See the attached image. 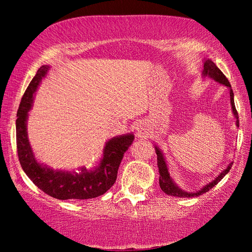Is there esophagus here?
Wrapping results in <instances>:
<instances>
[{"mask_svg":"<svg viewBox=\"0 0 252 252\" xmlns=\"http://www.w3.org/2000/svg\"><path fill=\"white\" fill-rule=\"evenodd\" d=\"M135 131H136V135L138 137L144 136V134L146 133V127H145V126H144V123H142V122L137 123V125L135 126Z\"/></svg>","mask_w":252,"mask_h":252,"instance_id":"34e87169","label":"esophagus"}]
</instances>
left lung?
Listing matches in <instances>:
<instances>
[{"label": "left lung", "instance_id": "obj_1", "mask_svg": "<svg viewBox=\"0 0 252 252\" xmlns=\"http://www.w3.org/2000/svg\"><path fill=\"white\" fill-rule=\"evenodd\" d=\"M202 76L203 77H209L215 80V81L221 83L223 85H225L229 89V96H231V105H232V109H233V114L236 118V126H239V120H238V114H237V110L235 108V103H234V93H233V90L231 87V83L228 82L227 78L224 76L223 72L219 69L216 63L211 62L210 60H206L205 63H203V71H202ZM156 154H157V164H158V169H159V185H160V189H162L163 192H165L167 195L170 196H174V197H182V198H185V197H197V196H200L203 192H207L210 190L213 186H216L219 182H220L224 176H225L228 171L231 170L232 168V164L233 162L228 163L227 168L225 170H223L222 172L219 174L217 178L213 180L210 183H208L207 185H205L202 187L201 189L197 190L196 192H189L186 190L181 189L180 187L174 183V181L170 178V174L168 172V167H167V163H165V160L163 155L161 153V151L156 146Z\"/></svg>", "mask_w": 252, "mask_h": 252}]
</instances>
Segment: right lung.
Listing matches in <instances>:
<instances>
[{"label":"right lung","instance_id":"right-lung-1","mask_svg":"<svg viewBox=\"0 0 252 252\" xmlns=\"http://www.w3.org/2000/svg\"><path fill=\"white\" fill-rule=\"evenodd\" d=\"M49 69L50 66L47 65L39 68L27 88L17 111L16 142L20 165L37 189L56 199L82 200L98 197L115 184L123 155L131 146L134 135L127 133L112 137L106 143L103 158L97 167L92 170L81 168L80 173L62 170L54 171L37 162L27 134V119L28 111L32 107L33 95Z\"/></svg>","mask_w":252,"mask_h":252}]
</instances>
